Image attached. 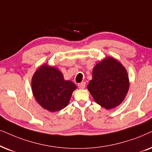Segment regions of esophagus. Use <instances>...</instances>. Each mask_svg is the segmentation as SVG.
<instances>
[{
  "mask_svg": "<svg viewBox=\"0 0 152 152\" xmlns=\"http://www.w3.org/2000/svg\"><path fill=\"white\" fill-rule=\"evenodd\" d=\"M86 83L82 82V83H78V87L80 89H84L85 87H86Z\"/></svg>",
  "mask_w": 152,
  "mask_h": 152,
  "instance_id": "34e87169",
  "label": "esophagus"
}]
</instances>
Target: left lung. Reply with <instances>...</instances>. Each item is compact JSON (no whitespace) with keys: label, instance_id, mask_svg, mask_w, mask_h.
<instances>
[{"label":"left lung","instance_id":"8db88e82","mask_svg":"<svg viewBox=\"0 0 152 152\" xmlns=\"http://www.w3.org/2000/svg\"><path fill=\"white\" fill-rule=\"evenodd\" d=\"M129 87L128 74L124 66L108 57L94 66L88 89L96 104L111 109L123 102Z\"/></svg>","mask_w":152,"mask_h":152}]
</instances>
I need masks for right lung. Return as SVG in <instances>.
Wrapping results in <instances>:
<instances>
[{
  "label": "right lung",
  "instance_id": "1",
  "mask_svg": "<svg viewBox=\"0 0 152 152\" xmlns=\"http://www.w3.org/2000/svg\"><path fill=\"white\" fill-rule=\"evenodd\" d=\"M76 86L64 80L58 69L46 64L40 66L32 79V93L35 99L44 109L55 112L67 106Z\"/></svg>",
  "mask_w": 152,
  "mask_h": 152
}]
</instances>
